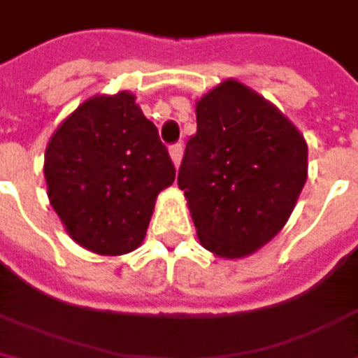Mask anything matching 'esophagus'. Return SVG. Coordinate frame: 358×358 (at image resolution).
I'll use <instances>...</instances> for the list:
<instances>
[{"label": "esophagus", "instance_id": "obj_1", "mask_svg": "<svg viewBox=\"0 0 358 358\" xmlns=\"http://www.w3.org/2000/svg\"><path fill=\"white\" fill-rule=\"evenodd\" d=\"M169 157L173 161V165H180V159H182V144L180 142H176L169 146Z\"/></svg>", "mask_w": 358, "mask_h": 358}]
</instances>
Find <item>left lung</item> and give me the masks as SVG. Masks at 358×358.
Listing matches in <instances>:
<instances>
[{
    "label": "left lung",
    "instance_id": "obj_1",
    "mask_svg": "<svg viewBox=\"0 0 358 358\" xmlns=\"http://www.w3.org/2000/svg\"><path fill=\"white\" fill-rule=\"evenodd\" d=\"M306 159L302 134L262 96L233 79L208 92L178 169L203 248L241 258L268 243L298 201Z\"/></svg>",
    "mask_w": 358,
    "mask_h": 358
}]
</instances>
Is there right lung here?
<instances>
[{
    "instance_id": "add662e5",
    "label": "right lung",
    "mask_w": 358,
    "mask_h": 358,
    "mask_svg": "<svg viewBox=\"0 0 358 358\" xmlns=\"http://www.w3.org/2000/svg\"><path fill=\"white\" fill-rule=\"evenodd\" d=\"M43 171L69 235L102 256L142 243L157 195L176 178L155 123L127 92L77 106L50 138Z\"/></svg>"
}]
</instances>
